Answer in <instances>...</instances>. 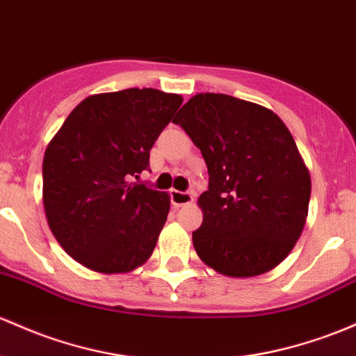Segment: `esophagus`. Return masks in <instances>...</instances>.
<instances>
[{
  "label": "esophagus",
  "mask_w": 356,
  "mask_h": 356,
  "mask_svg": "<svg viewBox=\"0 0 356 356\" xmlns=\"http://www.w3.org/2000/svg\"><path fill=\"white\" fill-rule=\"evenodd\" d=\"M193 201H194V197L191 196L189 193H181V191H177V189L170 191V202L174 208H181V206L191 204Z\"/></svg>",
  "instance_id": "esophagus-1"
}]
</instances>
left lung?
<instances>
[{
    "label": "left lung",
    "mask_w": 356,
    "mask_h": 356,
    "mask_svg": "<svg viewBox=\"0 0 356 356\" xmlns=\"http://www.w3.org/2000/svg\"><path fill=\"white\" fill-rule=\"evenodd\" d=\"M174 123L208 165L197 199L202 225L197 257L226 277L247 279L275 268L306 225L311 174L294 136L272 109L228 95L201 92Z\"/></svg>",
    "instance_id": "obj_1"
}]
</instances>
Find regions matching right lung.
<instances>
[{
    "mask_svg": "<svg viewBox=\"0 0 356 356\" xmlns=\"http://www.w3.org/2000/svg\"><path fill=\"white\" fill-rule=\"evenodd\" d=\"M182 101L152 88L88 96L47 145V222L89 270L127 273L154 253L170 197L134 179L148 169L150 148Z\"/></svg>",
    "mask_w": 356,
    "mask_h": 356,
    "instance_id": "obj_1",
    "label": "right lung"
}]
</instances>
